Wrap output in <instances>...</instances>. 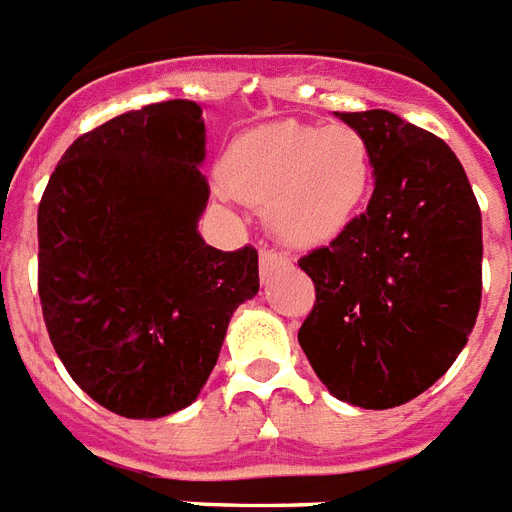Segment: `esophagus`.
Segmentation results:
<instances>
[{"mask_svg":"<svg viewBox=\"0 0 512 512\" xmlns=\"http://www.w3.org/2000/svg\"><path fill=\"white\" fill-rule=\"evenodd\" d=\"M259 261H261V274H264V277H266V274L277 272V269H282V266L290 264V261H287L285 253L269 251V248H264V251H261Z\"/></svg>","mask_w":512,"mask_h":512,"instance_id":"34e87169","label":"esophagus"}]
</instances>
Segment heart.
<instances>
[{
  "instance_id": "obj_1",
  "label": "heart",
  "mask_w": 512,
  "mask_h": 512,
  "mask_svg": "<svg viewBox=\"0 0 512 512\" xmlns=\"http://www.w3.org/2000/svg\"><path fill=\"white\" fill-rule=\"evenodd\" d=\"M232 196L264 206L277 238L316 246L353 222L371 185V154L348 125L280 120L248 130L222 162Z\"/></svg>"
}]
</instances>
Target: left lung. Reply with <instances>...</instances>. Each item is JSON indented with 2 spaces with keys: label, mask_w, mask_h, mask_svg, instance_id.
Returning <instances> with one entry per match:
<instances>
[{
  "label": "left lung",
  "mask_w": 512,
  "mask_h": 512,
  "mask_svg": "<svg viewBox=\"0 0 512 512\" xmlns=\"http://www.w3.org/2000/svg\"><path fill=\"white\" fill-rule=\"evenodd\" d=\"M337 117L369 146L374 193L298 261L316 287L298 342L337 400L384 411L429 390L466 348L481 303V211L442 138L387 109Z\"/></svg>",
  "instance_id": "1"
}]
</instances>
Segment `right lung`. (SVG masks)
Wrapping results in <instances>:
<instances>
[{
	"instance_id": "add662e5",
	"label": "right lung",
	"mask_w": 512,
	"mask_h": 512,
	"mask_svg": "<svg viewBox=\"0 0 512 512\" xmlns=\"http://www.w3.org/2000/svg\"><path fill=\"white\" fill-rule=\"evenodd\" d=\"M204 112L172 99L104 122L59 159L38 204V298L88 398L125 418L188 408L232 311L259 293V253L206 246Z\"/></svg>"
}]
</instances>
